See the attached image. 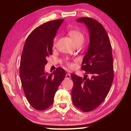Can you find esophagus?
Here are the masks:
<instances>
[{"label": "esophagus", "mask_w": 131, "mask_h": 131, "mask_svg": "<svg viewBox=\"0 0 131 131\" xmlns=\"http://www.w3.org/2000/svg\"><path fill=\"white\" fill-rule=\"evenodd\" d=\"M70 77H71L70 74H69V73H66V76H65V79H70Z\"/></svg>", "instance_id": "obj_1"}]
</instances>
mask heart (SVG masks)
<instances>
[{
  "label": "heart",
  "mask_w": 131,
  "mask_h": 131,
  "mask_svg": "<svg viewBox=\"0 0 131 131\" xmlns=\"http://www.w3.org/2000/svg\"><path fill=\"white\" fill-rule=\"evenodd\" d=\"M69 36L72 39V40L73 42V44L76 45L77 44L83 43L84 40V36L83 33L80 32L79 30L77 29H72L69 31L68 32ZM57 43V37H55L54 39V45L55 46ZM66 64L69 67H73V65L69 62H66Z\"/></svg>",
  "instance_id": "heart-1"
}]
</instances>
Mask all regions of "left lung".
Wrapping results in <instances>:
<instances>
[{"label":"left lung","mask_w":131,"mask_h":131,"mask_svg":"<svg viewBox=\"0 0 131 131\" xmlns=\"http://www.w3.org/2000/svg\"><path fill=\"white\" fill-rule=\"evenodd\" d=\"M76 21L84 23L90 34V43L82 62L81 69L91 74V79L71 74L73 87V103L83 112L96 108L105 100L113 81L112 46L105 28L94 19L82 17Z\"/></svg>","instance_id":"8db88e82"}]
</instances>
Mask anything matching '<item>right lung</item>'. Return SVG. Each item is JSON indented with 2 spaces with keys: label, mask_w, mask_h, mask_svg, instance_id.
<instances>
[{
  "label": "right lung",
  "mask_w": 131,
  "mask_h": 131,
  "mask_svg": "<svg viewBox=\"0 0 131 131\" xmlns=\"http://www.w3.org/2000/svg\"><path fill=\"white\" fill-rule=\"evenodd\" d=\"M64 19H57L37 27L26 39L22 53L19 76L25 96L37 110H44L53 103L55 93L66 76L63 68L48 74L44 70L57 30Z\"/></svg>",
  "instance_id": "add662e5"
}]
</instances>
